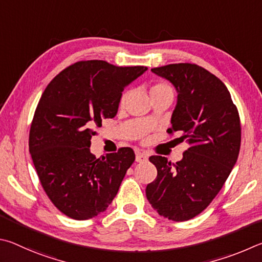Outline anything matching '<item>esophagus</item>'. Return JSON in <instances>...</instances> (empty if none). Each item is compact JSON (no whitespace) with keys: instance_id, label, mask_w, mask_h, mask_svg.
<instances>
[{"instance_id":"1","label":"esophagus","mask_w":262,"mask_h":262,"mask_svg":"<svg viewBox=\"0 0 262 262\" xmlns=\"http://www.w3.org/2000/svg\"><path fill=\"white\" fill-rule=\"evenodd\" d=\"M148 160V154L145 152H138L136 154V161L137 162H146Z\"/></svg>"}]
</instances>
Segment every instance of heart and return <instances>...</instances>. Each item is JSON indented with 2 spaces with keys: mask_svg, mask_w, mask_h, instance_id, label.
<instances>
[{
  "mask_svg": "<svg viewBox=\"0 0 262 262\" xmlns=\"http://www.w3.org/2000/svg\"><path fill=\"white\" fill-rule=\"evenodd\" d=\"M161 91H171V89H170V86H168L167 84L160 82V84H157L152 87V90H150V94L154 93V92H161ZM127 96H128V92H124L121 96V104H124L126 102Z\"/></svg>",
  "mask_w": 262,
  "mask_h": 262,
  "instance_id": "b5f03b06",
  "label": "heart"
}]
</instances>
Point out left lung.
Here are the masks:
<instances>
[{"label": "left lung", "instance_id": "left-lung-1", "mask_svg": "<svg viewBox=\"0 0 262 262\" xmlns=\"http://www.w3.org/2000/svg\"><path fill=\"white\" fill-rule=\"evenodd\" d=\"M152 72L176 89L168 132L180 131L178 139L190 147L176 164L160 155L149 158L158 176L146 187V196L161 216L187 221L212 203L235 167L241 148L239 115L227 86L196 64H168Z\"/></svg>", "mask_w": 262, "mask_h": 262}]
</instances>
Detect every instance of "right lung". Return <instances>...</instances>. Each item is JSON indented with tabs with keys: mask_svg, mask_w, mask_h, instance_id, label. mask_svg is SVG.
<instances>
[{
	"mask_svg": "<svg viewBox=\"0 0 262 262\" xmlns=\"http://www.w3.org/2000/svg\"><path fill=\"white\" fill-rule=\"evenodd\" d=\"M147 70L105 61L72 64L46 87L30 131V153L46 194L75 220L104 212L116 196L135 152L124 147L96 159L91 138L116 116L124 89Z\"/></svg>",
	"mask_w": 262,
	"mask_h": 262,
	"instance_id": "add662e5",
	"label": "right lung"
}]
</instances>
